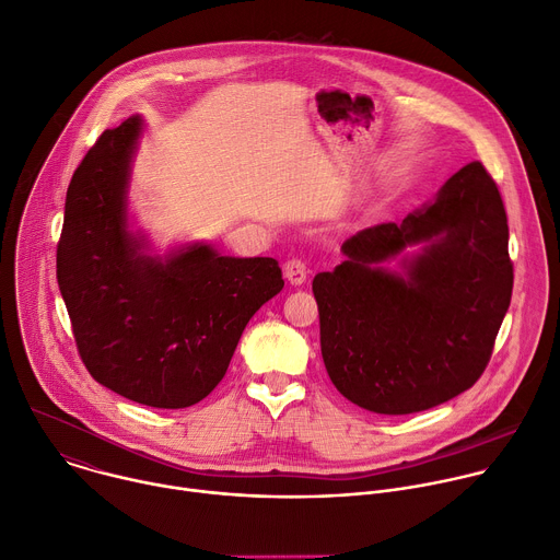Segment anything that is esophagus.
Wrapping results in <instances>:
<instances>
[{"mask_svg":"<svg viewBox=\"0 0 560 560\" xmlns=\"http://www.w3.org/2000/svg\"><path fill=\"white\" fill-rule=\"evenodd\" d=\"M306 276H308V269H306V262H304V260L293 258V260H289V262L284 265V278H287L291 284H295V287L304 284V282H306Z\"/></svg>","mask_w":560,"mask_h":560,"instance_id":"esophagus-1","label":"esophagus"}]
</instances>
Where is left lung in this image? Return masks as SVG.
<instances>
[{
  "instance_id": "obj_1",
  "label": "left lung",
  "mask_w": 560,
  "mask_h": 560,
  "mask_svg": "<svg viewBox=\"0 0 560 560\" xmlns=\"http://www.w3.org/2000/svg\"><path fill=\"white\" fill-rule=\"evenodd\" d=\"M508 238L501 194L479 161L399 225L351 236L342 265L313 278L335 388L380 415L428 410L468 390L510 306Z\"/></svg>"
}]
</instances>
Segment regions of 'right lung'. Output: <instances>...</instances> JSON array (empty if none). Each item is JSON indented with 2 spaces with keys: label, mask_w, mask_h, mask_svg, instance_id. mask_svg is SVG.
I'll use <instances>...</instances> for the list:
<instances>
[{
  "label": "right lung",
  "mask_w": 560,
  "mask_h": 560,
  "mask_svg": "<svg viewBox=\"0 0 560 560\" xmlns=\"http://www.w3.org/2000/svg\"><path fill=\"white\" fill-rule=\"evenodd\" d=\"M141 115L105 130L68 194L57 282L79 355L105 388L152 408H187L225 377L254 313L284 287L273 258L222 256L207 243L156 254L132 230Z\"/></svg>",
  "instance_id": "obj_1"
}]
</instances>
